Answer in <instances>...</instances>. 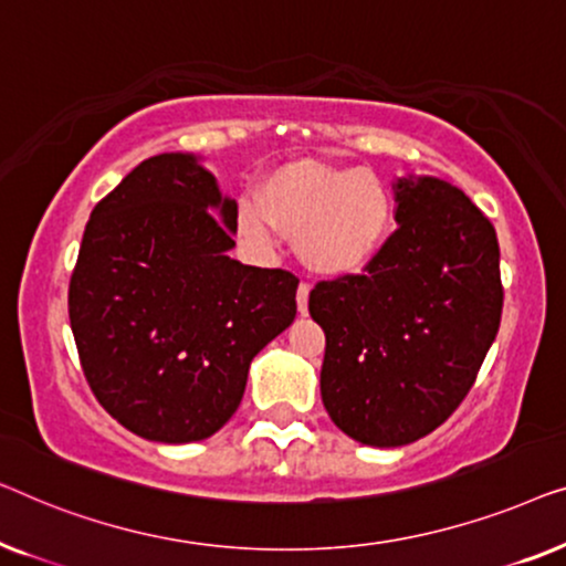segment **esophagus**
Returning a JSON list of instances; mask_svg holds the SVG:
<instances>
[{"mask_svg": "<svg viewBox=\"0 0 566 566\" xmlns=\"http://www.w3.org/2000/svg\"><path fill=\"white\" fill-rule=\"evenodd\" d=\"M307 300H310V284L302 282L297 286V310H300V315L307 313Z\"/></svg>", "mask_w": 566, "mask_h": 566, "instance_id": "esophagus-1", "label": "esophagus"}]
</instances>
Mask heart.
<instances>
[{
	"label": "heart",
	"mask_w": 566,
	"mask_h": 566,
	"mask_svg": "<svg viewBox=\"0 0 566 566\" xmlns=\"http://www.w3.org/2000/svg\"><path fill=\"white\" fill-rule=\"evenodd\" d=\"M249 241L272 243L276 230L300 241V256L317 274H359L385 249L392 197L359 166L292 161L261 187V202H243L235 218Z\"/></svg>",
	"instance_id": "obj_1"
}]
</instances>
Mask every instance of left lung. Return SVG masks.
<instances>
[{
    "mask_svg": "<svg viewBox=\"0 0 566 566\" xmlns=\"http://www.w3.org/2000/svg\"><path fill=\"white\" fill-rule=\"evenodd\" d=\"M397 230L364 274L321 282V395L333 423L392 449L436 431L472 389L503 315L492 222L436 177L395 181Z\"/></svg>",
    "mask_w": 566,
    "mask_h": 566,
    "instance_id": "obj_1",
    "label": "left lung"
}]
</instances>
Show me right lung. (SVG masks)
I'll return each mask as SVG.
<instances>
[{
	"mask_svg": "<svg viewBox=\"0 0 566 566\" xmlns=\"http://www.w3.org/2000/svg\"><path fill=\"white\" fill-rule=\"evenodd\" d=\"M235 218L192 154L146 158L90 214L71 331L94 397L140 439L218 433L253 356L297 315V276L228 256Z\"/></svg>",
	"mask_w": 566,
	"mask_h": 566,
	"instance_id": "right-lung-1",
	"label": "right lung"
}]
</instances>
